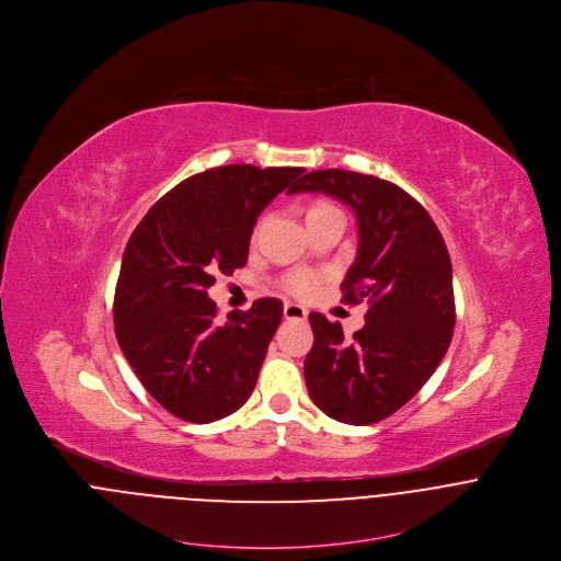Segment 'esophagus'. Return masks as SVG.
I'll use <instances>...</instances> for the list:
<instances>
[{"instance_id": "34e87169", "label": "esophagus", "mask_w": 561, "mask_h": 561, "mask_svg": "<svg viewBox=\"0 0 561 561\" xmlns=\"http://www.w3.org/2000/svg\"><path fill=\"white\" fill-rule=\"evenodd\" d=\"M283 316H285V320L305 321L307 320V316H309V311H307L305 307H300V305H294V302H285Z\"/></svg>"}]
</instances>
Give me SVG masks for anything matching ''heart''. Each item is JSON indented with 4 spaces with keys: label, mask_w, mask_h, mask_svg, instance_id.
I'll return each mask as SVG.
<instances>
[{
    "label": "heart",
    "mask_w": 561,
    "mask_h": 561,
    "mask_svg": "<svg viewBox=\"0 0 561 561\" xmlns=\"http://www.w3.org/2000/svg\"><path fill=\"white\" fill-rule=\"evenodd\" d=\"M330 216H341V211H339L334 205L320 201V203H313V205L309 207L307 222H316V220L330 218ZM256 231H259V229H256ZM256 231H254V238H256ZM316 285H318V276H316L313 272H291V274L285 276V289L291 291V294H296V296H307V294H311V291L316 289Z\"/></svg>",
    "instance_id": "heart-1"
}]
</instances>
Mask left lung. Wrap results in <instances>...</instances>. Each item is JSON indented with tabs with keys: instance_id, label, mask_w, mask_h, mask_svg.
Masks as SVG:
<instances>
[{
	"instance_id": "left-lung-1",
	"label": "left lung",
	"mask_w": 561,
	"mask_h": 561,
	"mask_svg": "<svg viewBox=\"0 0 561 561\" xmlns=\"http://www.w3.org/2000/svg\"><path fill=\"white\" fill-rule=\"evenodd\" d=\"M298 192L334 196L354 211L358 252L341 291L345 305L367 302L365 325L350 341L339 321L309 316L307 389L330 419L371 425L412 400L447 354L451 259L423 205L391 181L330 168L305 174L289 187Z\"/></svg>"
}]
</instances>
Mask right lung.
I'll list each match as a JSON object with an SVG mask.
<instances>
[{"instance_id": "1", "label": "right lung", "mask_w": 561, "mask_h": 561, "mask_svg": "<svg viewBox=\"0 0 561 561\" xmlns=\"http://www.w3.org/2000/svg\"><path fill=\"white\" fill-rule=\"evenodd\" d=\"M302 172L209 168L163 194L127 241L114 330L131 369L170 414L211 423L250 398L283 302L261 298L218 323L207 289L216 274L245 265L259 214Z\"/></svg>"}]
</instances>
